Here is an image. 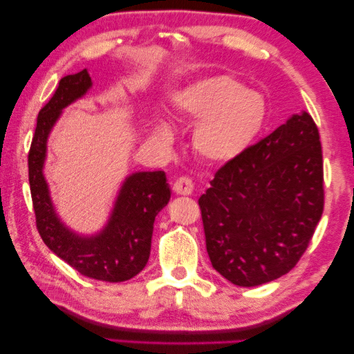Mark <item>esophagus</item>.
I'll return each mask as SVG.
<instances>
[{"instance_id":"1","label":"esophagus","mask_w":354,"mask_h":354,"mask_svg":"<svg viewBox=\"0 0 354 354\" xmlns=\"http://www.w3.org/2000/svg\"><path fill=\"white\" fill-rule=\"evenodd\" d=\"M172 189H174V193H177L180 196H188V194L193 193L194 185L188 177H180V178H177L176 182H174Z\"/></svg>"}]
</instances>
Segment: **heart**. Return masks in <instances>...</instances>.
I'll return each mask as SVG.
<instances>
[{
	"mask_svg": "<svg viewBox=\"0 0 354 354\" xmlns=\"http://www.w3.org/2000/svg\"><path fill=\"white\" fill-rule=\"evenodd\" d=\"M172 105L177 113L198 120L193 131L194 150L213 163H227L246 152L266 119L265 97L227 75L194 81L174 95ZM152 135L169 142L171 127L158 122Z\"/></svg>",
	"mask_w": 354,
	"mask_h": 354,
	"instance_id": "heart-1",
	"label": "heart"
}]
</instances>
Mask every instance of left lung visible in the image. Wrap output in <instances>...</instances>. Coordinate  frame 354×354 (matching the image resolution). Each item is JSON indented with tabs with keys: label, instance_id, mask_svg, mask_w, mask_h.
Masks as SVG:
<instances>
[{
	"label": "left lung",
	"instance_id": "obj_1",
	"mask_svg": "<svg viewBox=\"0 0 354 354\" xmlns=\"http://www.w3.org/2000/svg\"><path fill=\"white\" fill-rule=\"evenodd\" d=\"M323 204L320 135L303 111L227 161L199 198L213 268L240 287L287 274L308 248Z\"/></svg>",
	"mask_w": 354,
	"mask_h": 354
}]
</instances>
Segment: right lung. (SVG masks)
I'll list each match as a JSON object with an SVG mask.
<instances>
[{"label": "right lung", "mask_w": 354, "mask_h": 354, "mask_svg": "<svg viewBox=\"0 0 354 354\" xmlns=\"http://www.w3.org/2000/svg\"><path fill=\"white\" fill-rule=\"evenodd\" d=\"M92 88L88 71L59 81L50 102L40 109L28 169L36 224L46 246L83 276L97 281L124 282L141 273L150 256L155 216L167 205L171 189L163 171L133 172L114 201L111 215L100 232L80 235L57 216L44 176L46 142L62 109L84 97Z\"/></svg>", "instance_id": "1"}]
</instances>
